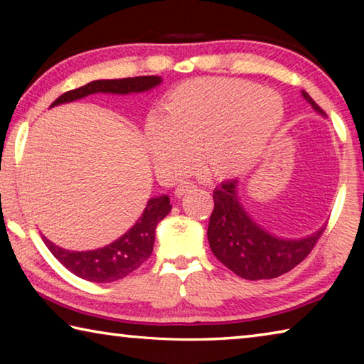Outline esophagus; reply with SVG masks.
Returning <instances> with one entry per match:
<instances>
[{
  "instance_id": "esophagus-1",
  "label": "esophagus",
  "mask_w": 364,
  "mask_h": 364,
  "mask_svg": "<svg viewBox=\"0 0 364 364\" xmlns=\"http://www.w3.org/2000/svg\"><path fill=\"white\" fill-rule=\"evenodd\" d=\"M197 186L194 183H191V181H183V183H180L176 186V189H175V196L176 197H181V196H184V194H188V193H191V191H194Z\"/></svg>"
}]
</instances>
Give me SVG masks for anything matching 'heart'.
<instances>
[{
	"instance_id": "b5f03b06",
	"label": "heart",
	"mask_w": 364,
	"mask_h": 364,
	"mask_svg": "<svg viewBox=\"0 0 364 364\" xmlns=\"http://www.w3.org/2000/svg\"><path fill=\"white\" fill-rule=\"evenodd\" d=\"M284 100L260 85L234 78H196L165 97L164 114H151L144 144L165 178L183 175L196 160L215 176L241 173L267 149L284 119Z\"/></svg>"
}]
</instances>
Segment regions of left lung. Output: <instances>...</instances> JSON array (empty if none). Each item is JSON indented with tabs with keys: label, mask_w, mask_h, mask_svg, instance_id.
<instances>
[{
	"label": "left lung",
	"mask_w": 364,
	"mask_h": 364,
	"mask_svg": "<svg viewBox=\"0 0 364 364\" xmlns=\"http://www.w3.org/2000/svg\"><path fill=\"white\" fill-rule=\"evenodd\" d=\"M305 101L324 117L323 109L301 91ZM213 212L207 237L213 255L244 279H273L305 260L324 226L305 237H279L264 230L241 204L239 180H228L213 191Z\"/></svg>",
	"instance_id": "left-lung-1"
}]
</instances>
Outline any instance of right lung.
I'll use <instances>...</instances> for the list:
<instances>
[{
    "instance_id": "add662e5",
    "label": "right lung",
    "mask_w": 364,
    "mask_h": 364,
    "mask_svg": "<svg viewBox=\"0 0 364 364\" xmlns=\"http://www.w3.org/2000/svg\"><path fill=\"white\" fill-rule=\"evenodd\" d=\"M162 83V78L156 75L115 78V80H95L77 90L67 91L51 104V107L60 104L73 102L96 93L104 95H138L146 93ZM171 204L167 194L151 197L147 200L141 217L130 230L122 234L119 239L104 247L93 250H69L63 249L48 237L43 236L49 252L58 258L59 263L78 278L91 282H112L125 278L134 269H138L152 254L156 241V228L168 212Z\"/></svg>"
}]
</instances>
